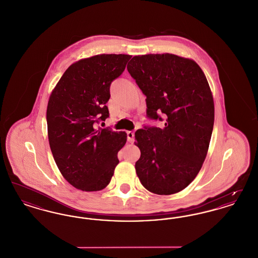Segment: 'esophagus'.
Returning <instances> with one entry per match:
<instances>
[{"label":"esophagus","instance_id":"1","mask_svg":"<svg viewBox=\"0 0 258 258\" xmlns=\"http://www.w3.org/2000/svg\"><path fill=\"white\" fill-rule=\"evenodd\" d=\"M126 135H127V141L133 143L134 139H135V133L134 132H127Z\"/></svg>","mask_w":258,"mask_h":258}]
</instances>
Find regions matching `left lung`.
I'll use <instances>...</instances> for the list:
<instances>
[{"mask_svg":"<svg viewBox=\"0 0 258 258\" xmlns=\"http://www.w3.org/2000/svg\"><path fill=\"white\" fill-rule=\"evenodd\" d=\"M126 68L147 98L148 117L165 121L162 127L136 131V174L153 194H177L195 180L207 156L215 120L207 78L194 60L169 53L135 56Z\"/></svg>","mask_w":258,"mask_h":258,"instance_id":"left-lung-1","label":"left lung"}]
</instances>
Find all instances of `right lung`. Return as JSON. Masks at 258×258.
Listing matches in <instances>:
<instances>
[{
    "label": "right lung",
    "instance_id": "obj_1",
    "mask_svg": "<svg viewBox=\"0 0 258 258\" xmlns=\"http://www.w3.org/2000/svg\"><path fill=\"white\" fill-rule=\"evenodd\" d=\"M132 58L100 54L71 64L50 95L46 120L50 149L63 178L83 191L110 183L126 142L124 132L98 125L109 117L111 82Z\"/></svg>",
    "mask_w": 258,
    "mask_h": 258
}]
</instances>
